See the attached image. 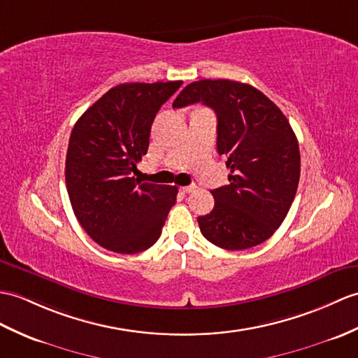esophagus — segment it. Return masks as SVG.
Wrapping results in <instances>:
<instances>
[{"instance_id": "obj_1", "label": "esophagus", "mask_w": 358, "mask_h": 358, "mask_svg": "<svg viewBox=\"0 0 358 358\" xmlns=\"http://www.w3.org/2000/svg\"><path fill=\"white\" fill-rule=\"evenodd\" d=\"M180 190H181V194H190V192H194V190H195V186H185V187H181Z\"/></svg>"}]
</instances>
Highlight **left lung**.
<instances>
[{"mask_svg": "<svg viewBox=\"0 0 358 358\" xmlns=\"http://www.w3.org/2000/svg\"><path fill=\"white\" fill-rule=\"evenodd\" d=\"M201 102L217 114V149L230 169L229 185L210 190L215 207L198 217L203 236L226 250L267 241L285 220L301 177L292 124L259 90L229 79L192 82L173 108Z\"/></svg>", "mask_w": 358, "mask_h": 358, "instance_id": "1", "label": "left lung"}]
</instances>
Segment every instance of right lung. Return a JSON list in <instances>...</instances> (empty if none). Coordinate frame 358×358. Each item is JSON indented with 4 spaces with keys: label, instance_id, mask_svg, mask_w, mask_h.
I'll return each mask as SVG.
<instances>
[{
    "label": "right lung",
    "instance_id": "obj_1",
    "mask_svg": "<svg viewBox=\"0 0 358 358\" xmlns=\"http://www.w3.org/2000/svg\"><path fill=\"white\" fill-rule=\"evenodd\" d=\"M181 84H120L74 124L66 190L80 226L106 250L134 255L154 245L176 204V186L140 182L132 172L148 152L155 114Z\"/></svg>",
    "mask_w": 358,
    "mask_h": 358
}]
</instances>
